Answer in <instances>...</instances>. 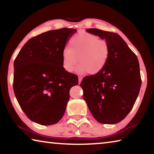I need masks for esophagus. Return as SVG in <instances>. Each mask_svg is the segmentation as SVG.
Segmentation results:
<instances>
[{
  "mask_svg": "<svg viewBox=\"0 0 154 154\" xmlns=\"http://www.w3.org/2000/svg\"><path fill=\"white\" fill-rule=\"evenodd\" d=\"M79 84H80L81 82H82V77H79Z\"/></svg>",
  "mask_w": 154,
  "mask_h": 154,
  "instance_id": "esophagus-1",
  "label": "esophagus"
}]
</instances>
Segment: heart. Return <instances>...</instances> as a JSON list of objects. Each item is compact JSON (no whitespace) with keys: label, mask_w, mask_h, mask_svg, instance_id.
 Listing matches in <instances>:
<instances>
[{"label":"heart","mask_w":154,"mask_h":154,"mask_svg":"<svg viewBox=\"0 0 154 154\" xmlns=\"http://www.w3.org/2000/svg\"><path fill=\"white\" fill-rule=\"evenodd\" d=\"M69 45L70 48H65L62 54V65L67 72L73 71L79 61L78 72H88L90 75H96L102 71L107 63L109 45L97 36L80 32L71 38Z\"/></svg>","instance_id":"obj_1"}]
</instances>
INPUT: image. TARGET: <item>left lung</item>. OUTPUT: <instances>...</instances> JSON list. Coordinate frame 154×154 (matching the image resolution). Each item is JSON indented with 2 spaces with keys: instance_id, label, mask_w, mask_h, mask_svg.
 <instances>
[{
  "instance_id": "8db88e82",
  "label": "left lung",
  "mask_w": 154,
  "mask_h": 154,
  "mask_svg": "<svg viewBox=\"0 0 154 154\" xmlns=\"http://www.w3.org/2000/svg\"><path fill=\"white\" fill-rule=\"evenodd\" d=\"M88 32L107 42L109 57L99 73L83 78V97L96 121L115 124L126 118L139 95L141 78L137 56L118 34L89 28Z\"/></svg>"
}]
</instances>
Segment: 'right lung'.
I'll return each instance as SVG.
<instances>
[{"instance_id":"1","label":"right lung","mask_w":154,"mask_h":154,"mask_svg":"<svg viewBox=\"0 0 154 154\" xmlns=\"http://www.w3.org/2000/svg\"><path fill=\"white\" fill-rule=\"evenodd\" d=\"M76 32L64 28L32 37L15 60V96L24 113L35 123H58L66 111L70 89L78 85V77L64 69L62 58V51Z\"/></svg>"}]
</instances>
